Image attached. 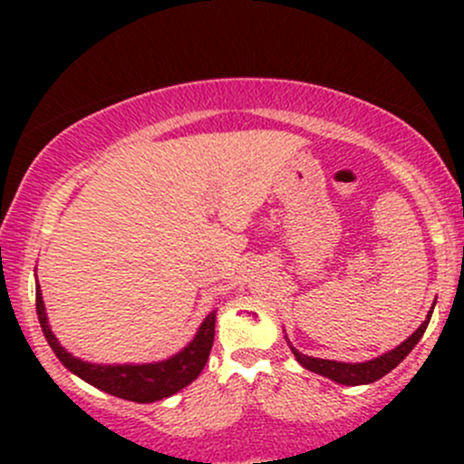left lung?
<instances>
[{
  "label": "left lung",
  "instance_id": "obj_1",
  "mask_svg": "<svg viewBox=\"0 0 464 464\" xmlns=\"http://www.w3.org/2000/svg\"><path fill=\"white\" fill-rule=\"evenodd\" d=\"M432 310H434V307H432ZM432 310L428 312V318L420 323V327L417 329V332L410 335L408 340H403V343L399 344L397 349L388 351V353L380 355V358H375V360L360 362V364H347V362L310 358V355H303L301 351H296L295 347H292V344H290V349H292V353H295V358L301 366H305L307 371L318 372V375H323V377H329V380L338 382V384H344V386L371 384V382H377L380 377H384L386 372H391L392 369H395L399 362L406 358L410 351L414 349V344L419 343L420 335H423L425 329H428L430 318H432Z\"/></svg>",
  "mask_w": 464,
  "mask_h": 464
}]
</instances>
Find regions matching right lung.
I'll use <instances>...</instances> for the list:
<instances>
[{"instance_id": "1", "label": "right lung", "mask_w": 464, "mask_h": 464, "mask_svg": "<svg viewBox=\"0 0 464 464\" xmlns=\"http://www.w3.org/2000/svg\"><path fill=\"white\" fill-rule=\"evenodd\" d=\"M36 314H39V323L41 329H44L45 340L50 343L56 358L69 371L76 372L78 377H82L84 382L100 388V391L109 392V395L129 399V401L137 403L159 401V399L174 395L180 388L191 384L200 375V371L205 369L207 360H209V351L211 344H214L216 334V312H211L202 321L194 340L169 360L154 362V364L102 366L73 358L65 347H61V343H58L56 335L52 334L50 324H47V314L39 284H36Z\"/></svg>"}]
</instances>
